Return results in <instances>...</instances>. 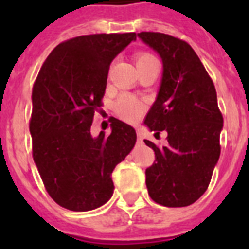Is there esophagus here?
Segmentation results:
<instances>
[{
	"label": "esophagus",
	"mask_w": 249,
	"mask_h": 249,
	"mask_svg": "<svg viewBox=\"0 0 249 249\" xmlns=\"http://www.w3.org/2000/svg\"><path fill=\"white\" fill-rule=\"evenodd\" d=\"M142 140H143V138H142V136H141L140 133H137V141H138V142H142Z\"/></svg>",
	"instance_id": "1"
}]
</instances>
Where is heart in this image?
I'll return each mask as SVG.
<instances>
[{
    "mask_svg": "<svg viewBox=\"0 0 249 249\" xmlns=\"http://www.w3.org/2000/svg\"><path fill=\"white\" fill-rule=\"evenodd\" d=\"M134 59H136L137 68L140 70L152 60H156V58L150 53H140V54H137ZM115 111H116L117 116L123 120L136 121L146 111V105L143 101H141L134 95L123 94L115 103Z\"/></svg>",
    "mask_w": 249,
    "mask_h": 249,
    "instance_id": "obj_1",
    "label": "heart"
}]
</instances>
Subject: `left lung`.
<instances>
[{
    "instance_id": "left-lung-1",
    "label": "left lung",
    "mask_w": 249,
    "mask_h": 249,
    "mask_svg": "<svg viewBox=\"0 0 249 249\" xmlns=\"http://www.w3.org/2000/svg\"><path fill=\"white\" fill-rule=\"evenodd\" d=\"M138 37L163 60V79L144 124L156 134L168 133V146L144 143L155 151L146 169L148 195L164 207H187L208 189L221 154L224 117L216 88L204 66L186 41L159 32Z\"/></svg>"
}]
</instances>
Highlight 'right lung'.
<instances>
[{"mask_svg": "<svg viewBox=\"0 0 249 249\" xmlns=\"http://www.w3.org/2000/svg\"><path fill=\"white\" fill-rule=\"evenodd\" d=\"M136 38L134 32L98 33L64 41L33 84V160L48 194L63 208L85 212L107 203L115 189L111 174L136 144V130L117 119L109 136L90 134L109 64Z\"/></svg>", "mask_w": 249, "mask_h": 249, "instance_id": "right-lung-1", "label": "right lung"}]
</instances>
